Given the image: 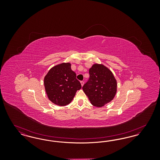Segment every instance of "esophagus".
I'll return each instance as SVG.
<instances>
[{"instance_id":"1","label":"esophagus","mask_w":160,"mask_h":160,"mask_svg":"<svg viewBox=\"0 0 160 160\" xmlns=\"http://www.w3.org/2000/svg\"><path fill=\"white\" fill-rule=\"evenodd\" d=\"M80 83H81V84H82V86H83V84H84L83 81H81V82H80Z\"/></svg>"}]
</instances>
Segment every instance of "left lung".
I'll return each instance as SVG.
<instances>
[{"instance_id": "1", "label": "left lung", "mask_w": 160, "mask_h": 160, "mask_svg": "<svg viewBox=\"0 0 160 160\" xmlns=\"http://www.w3.org/2000/svg\"><path fill=\"white\" fill-rule=\"evenodd\" d=\"M89 80L83 87L93 106L101 107L114 98L117 81L113 72L103 64L94 63L89 70Z\"/></svg>"}]
</instances>
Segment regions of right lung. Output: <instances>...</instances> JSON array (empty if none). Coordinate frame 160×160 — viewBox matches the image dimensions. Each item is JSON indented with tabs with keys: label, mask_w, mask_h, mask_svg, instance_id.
I'll list each match as a JSON object with an SVG mask.
<instances>
[{
	"label": "right lung",
	"mask_w": 160,
	"mask_h": 160,
	"mask_svg": "<svg viewBox=\"0 0 160 160\" xmlns=\"http://www.w3.org/2000/svg\"><path fill=\"white\" fill-rule=\"evenodd\" d=\"M69 62H63L50 69L44 78L48 98L53 104L65 106L74 98L77 91L82 88L77 80L76 74L71 68Z\"/></svg>",
	"instance_id": "add662e5"
}]
</instances>
